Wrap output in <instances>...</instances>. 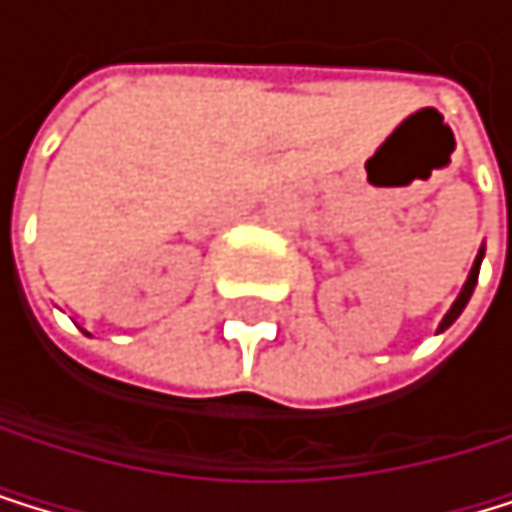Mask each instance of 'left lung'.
I'll list each match as a JSON object with an SVG mask.
<instances>
[{"instance_id":"8db88e82","label":"left lung","mask_w":512,"mask_h":512,"mask_svg":"<svg viewBox=\"0 0 512 512\" xmlns=\"http://www.w3.org/2000/svg\"><path fill=\"white\" fill-rule=\"evenodd\" d=\"M482 254H485V251H479V258H476V264H473V270H470V276H467V282H464V288H461V294H458V301L451 304V310L445 313V319H442L439 331H445V328H448L451 322H455V319L461 316V310L467 307L470 294H473V288H476V279H479V264H482Z\"/></svg>"}]
</instances>
